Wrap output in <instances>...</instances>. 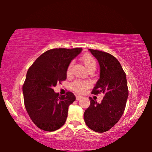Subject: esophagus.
<instances>
[{"label": "esophagus", "instance_id": "obj_1", "mask_svg": "<svg viewBox=\"0 0 152 152\" xmlns=\"http://www.w3.org/2000/svg\"><path fill=\"white\" fill-rule=\"evenodd\" d=\"M82 96H80V95H77L76 96V100H80V99H82Z\"/></svg>", "mask_w": 152, "mask_h": 152}]
</instances>
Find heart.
Instances as JSON below:
<instances>
[{
    "label": "heart",
    "mask_w": 152,
    "mask_h": 152,
    "mask_svg": "<svg viewBox=\"0 0 152 152\" xmlns=\"http://www.w3.org/2000/svg\"><path fill=\"white\" fill-rule=\"evenodd\" d=\"M82 61L84 63L85 67L86 69L89 70L91 69L95 70L97 66V63L95 59L93 58L92 56L90 55H85L82 57ZM72 62H71L68 66L67 68V75H69L71 72L72 67ZM91 86V84L89 82L87 81H82V80H75L71 84V89L74 91L75 92L80 93V94H83L86 92L87 89H88Z\"/></svg>",
    "instance_id": "b5f03b06"
}]
</instances>
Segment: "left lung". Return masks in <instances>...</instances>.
Listing matches in <instances>:
<instances>
[{
    "mask_svg": "<svg viewBox=\"0 0 152 152\" xmlns=\"http://www.w3.org/2000/svg\"><path fill=\"white\" fill-rule=\"evenodd\" d=\"M98 61L99 79L93 88L95 95L103 93L100 104L89 97L91 104L84 112L85 123L95 132L109 131L117 122L125 109L129 91L126 74L120 62L110 54L88 49Z\"/></svg>",
    "mask_w": 152,
    "mask_h": 152,
    "instance_id": "1",
    "label": "left lung"
}]
</instances>
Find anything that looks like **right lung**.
<instances>
[{
  "label": "right lung",
  "instance_id": "obj_1",
  "mask_svg": "<svg viewBox=\"0 0 152 152\" xmlns=\"http://www.w3.org/2000/svg\"><path fill=\"white\" fill-rule=\"evenodd\" d=\"M82 50L80 48L49 50L28 69L23 86L25 107L31 120L41 129L54 132L65 123L68 107L75 96L69 91L59 95L53 87L66 80L68 66Z\"/></svg>",
  "mask_w": 152,
  "mask_h": 152
}]
</instances>
